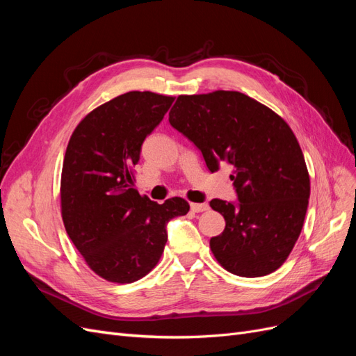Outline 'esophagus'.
Instances as JSON below:
<instances>
[{
	"instance_id": "obj_1",
	"label": "esophagus",
	"mask_w": 356,
	"mask_h": 356,
	"mask_svg": "<svg viewBox=\"0 0 356 356\" xmlns=\"http://www.w3.org/2000/svg\"><path fill=\"white\" fill-rule=\"evenodd\" d=\"M190 208H191L193 212H204V211L209 209L207 203H191Z\"/></svg>"
}]
</instances>
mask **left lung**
Masks as SVG:
<instances>
[{
  "instance_id": "1",
  "label": "left lung",
  "mask_w": 356,
  "mask_h": 356,
  "mask_svg": "<svg viewBox=\"0 0 356 356\" xmlns=\"http://www.w3.org/2000/svg\"><path fill=\"white\" fill-rule=\"evenodd\" d=\"M169 123L203 154L211 172L225 161L239 203L211 200L225 220L211 251L225 270L258 277L277 270L303 229L310 178L294 132L268 106L234 90L179 95Z\"/></svg>"
}]
</instances>
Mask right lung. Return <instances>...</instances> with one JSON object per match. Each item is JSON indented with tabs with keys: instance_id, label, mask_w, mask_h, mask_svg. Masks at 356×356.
<instances>
[{
	"instance_id": "1",
	"label": "right lung",
	"mask_w": 356,
	"mask_h": 356,
	"mask_svg": "<svg viewBox=\"0 0 356 356\" xmlns=\"http://www.w3.org/2000/svg\"><path fill=\"white\" fill-rule=\"evenodd\" d=\"M174 96L127 92L99 105L74 129L60 177V213L70 239L92 270L131 284L159 263L169 220L186 215V199L149 200L132 187L147 135Z\"/></svg>"
}]
</instances>
